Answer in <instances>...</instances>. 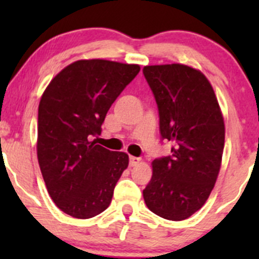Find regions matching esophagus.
Masks as SVG:
<instances>
[{
	"mask_svg": "<svg viewBox=\"0 0 259 259\" xmlns=\"http://www.w3.org/2000/svg\"><path fill=\"white\" fill-rule=\"evenodd\" d=\"M140 161H142V159H140V158H137V156H130V160H129L130 166L138 165V164H139Z\"/></svg>",
	"mask_w": 259,
	"mask_h": 259,
	"instance_id": "obj_1",
	"label": "esophagus"
}]
</instances>
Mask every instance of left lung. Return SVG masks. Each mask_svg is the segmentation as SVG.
Listing matches in <instances>:
<instances>
[{"label":"left lung","mask_w":259,"mask_h":259,"mask_svg":"<svg viewBox=\"0 0 259 259\" xmlns=\"http://www.w3.org/2000/svg\"><path fill=\"white\" fill-rule=\"evenodd\" d=\"M155 98L163 139L171 155L153 161L143 190L146 207L169 221H184L207 202L221 169L224 120L207 77L182 64L143 69Z\"/></svg>","instance_id":"left-lung-1"}]
</instances>
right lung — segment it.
<instances>
[{"label":"right lung","mask_w":259,"mask_h":259,"mask_svg":"<svg viewBox=\"0 0 259 259\" xmlns=\"http://www.w3.org/2000/svg\"><path fill=\"white\" fill-rule=\"evenodd\" d=\"M139 65L79 60L59 72L38 105L37 159L48 192L64 213L88 219L111 203L129 156L90 142Z\"/></svg>","instance_id":"add662e5"}]
</instances>
